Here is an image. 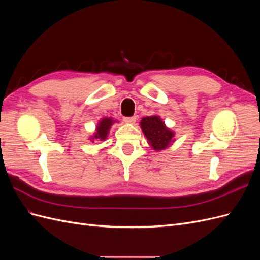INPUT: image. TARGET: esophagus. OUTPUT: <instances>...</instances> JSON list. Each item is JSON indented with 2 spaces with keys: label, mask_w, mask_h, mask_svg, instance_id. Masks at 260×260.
Segmentation results:
<instances>
[{
  "label": "esophagus",
  "mask_w": 260,
  "mask_h": 260,
  "mask_svg": "<svg viewBox=\"0 0 260 260\" xmlns=\"http://www.w3.org/2000/svg\"><path fill=\"white\" fill-rule=\"evenodd\" d=\"M136 120H137V117H136V116L124 117V118H123V121H124L125 123H128V124H133V123L136 122Z\"/></svg>",
  "instance_id": "esophagus-1"
}]
</instances>
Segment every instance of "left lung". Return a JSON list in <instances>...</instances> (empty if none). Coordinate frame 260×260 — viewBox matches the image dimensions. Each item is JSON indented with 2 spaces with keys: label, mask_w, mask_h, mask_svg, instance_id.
<instances>
[{
  "label": "left lung",
  "mask_w": 260,
  "mask_h": 260,
  "mask_svg": "<svg viewBox=\"0 0 260 260\" xmlns=\"http://www.w3.org/2000/svg\"><path fill=\"white\" fill-rule=\"evenodd\" d=\"M141 128L154 151H162L172 142L175 133L169 130L158 116L145 117L141 120Z\"/></svg>",
  "instance_id": "1"
}]
</instances>
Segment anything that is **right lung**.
<instances>
[{
  "label": "right lung",
  "instance_id": "obj_1",
  "mask_svg": "<svg viewBox=\"0 0 260 260\" xmlns=\"http://www.w3.org/2000/svg\"><path fill=\"white\" fill-rule=\"evenodd\" d=\"M115 121L112 119V118H103V119H102L99 122V124H98L96 132H95V135H94L93 139H98L100 141H104L107 138L109 129H111L112 124Z\"/></svg>",
  "mask_w": 260,
  "mask_h": 260
}]
</instances>
